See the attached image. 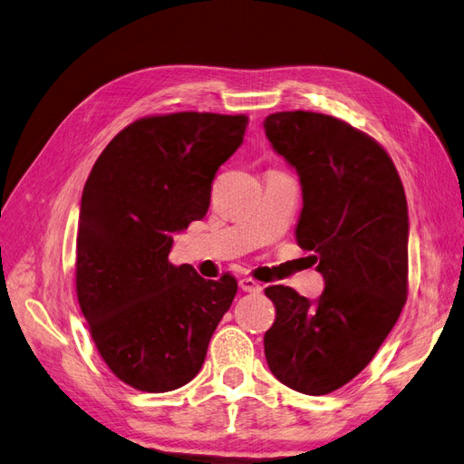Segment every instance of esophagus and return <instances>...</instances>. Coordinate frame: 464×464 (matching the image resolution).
I'll return each instance as SVG.
<instances>
[{"mask_svg": "<svg viewBox=\"0 0 464 464\" xmlns=\"http://www.w3.org/2000/svg\"><path fill=\"white\" fill-rule=\"evenodd\" d=\"M240 288H242L244 292H249V294H257V292H261V285L257 283V280L251 278V276H244V278H240Z\"/></svg>", "mask_w": 464, "mask_h": 464, "instance_id": "esophagus-1", "label": "esophagus"}]
</instances>
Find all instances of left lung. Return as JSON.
Returning <instances> with one entry per match:
<instances>
[{
	"label": "left lung",
	"instance_id": "8db88e82",
	"mask_svg": "<svg viewBox=\"0 0 464 464\" xmlns=\"http://www.w3.org/2000/svg\"><path fill=\"white\" fill-rule=\"evenodd\" d=\"M273 149L296 168L304 207L296 242L325 278L317 302L266 286L275 323L265 333L273 375L305 395H327L368 366L409 294V213L387 150L317 111L266 116Z\"/></svg>",
	"mask_w": 464,
	"mask_h": 464
}]
</instances>
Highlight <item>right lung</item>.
<instances>
[{
	"instance_id": "right-lung-1",
	"label": "right lung",
	"mask_w": 464,
	"mask_h": 464,
	"mask_svg": "<svg viewBox=\"0 0 464 464\" xmlns=\"http://www.w3.org/2000/svg\"><path fill=\"white\" fill-rule=\"evenodd\" d=\"M247 116L139 118L94 162L82 189L75 290L98 354L120 382L166 392L199 373L237 292L172 265V232L207 215L215 174L242 145Z\"/></svg>"
}]
</instances>
